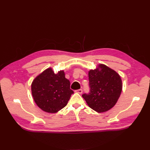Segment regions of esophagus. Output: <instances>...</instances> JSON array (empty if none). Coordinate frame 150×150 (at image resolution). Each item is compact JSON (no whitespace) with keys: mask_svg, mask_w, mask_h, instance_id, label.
I'll return each mask as SVG.
<instances>
[{"mask_svg":"<svg viewBox=\"0 0 150 150\" xmlns=\"http://www.w3.org/2000/svg\"><path fill=\"white\" fill-rule=\"evenodd\" d=\"M76 93H79V94H82V93H83V90L82 89H78V90H76Z\"/></svg>","mask_w":150,"mask_h":150,"instance_id":"1","label":"esophagus"}]
</instances>
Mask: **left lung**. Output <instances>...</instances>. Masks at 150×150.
I'll use <instances>...</instances> for the list:
<instances>
[{"mask_svg":"<svg viewBox=\"0 0 150 150\" xmlns=\"http://www.w3.org/2000/svg\"><path fill=\"white\" fill-rule=\"evenodd\" d=\"M90 93L82 95L89 108L104 112L114 106L120 96L122 81L117 72L107 66L99 64L88 72Z\"/></svg>","mask_w":150,"mask_h":150,"instance_id":"obj_1","label":"left lung"}]
</instances>
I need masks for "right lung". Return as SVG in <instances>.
<instances>
[{"label": "right lung", "instance_id": "add662e5", "mask_svg": "<svg viewBox=\"0 0 150 150\" xmlns=\"http://www.w3.org/2000/svg\"><path fill=\"white\" fill-rule=\"evenodd\" d=\"M31 92L38 106L45 112L55 113L64 108L73 91L64 70L55 74L49 67L39 74L31 84Z\"/></svg>", "mask_w": 150, "mask_h": 150}]
</instances>
